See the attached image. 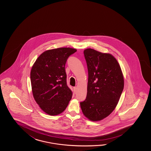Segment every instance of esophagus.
Instances as JSON below:
<instances>
[{
  "mask_svg": "<svg viewBox=\"0 0 151 151\" xmlns=\"http://www.w3.org/2000/svg\"><path fill=\"white\" fill-rule=\"evenodd\" d=\"M77 90V87H74V92H76Z\"/></svg>",
  "mask_w": 151,
  "mask_h": 151,
  "instance_id": "esophagus-1",
  "label": "esophagus"
}]
</instances>
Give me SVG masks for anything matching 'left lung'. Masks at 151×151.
<instances>
[{
    "mask_svg": "<svg viewBox=\"0 0 151 151\" xmlns=\"http://www.w3.org/2000/svg\"><path fill=\"white\" fill-rule=\"evenodd\" d=\"M88 69L86 99L80 103L83 115L92 122L100 121L112 112L124 86L121 68L114 57L92 48L83 51Z\"/></svg>",
    "mask_w": 151,
    "mask_h": 151,
    "instance_id": "8db88e82",
    "label": "left lung"
}]
</instances>
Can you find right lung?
I'll return each mask as SVG.
<instances>
[{
  "label": "right lung",
  "instance_id": "right-lung-1",
  "mask_svg": "<svg viewBox=\"0 0 151 151\" xmlns=\"http://www.w3.org/2000/svg\"><path fill=\"white\" fill-rule=\"evenodd\" d=\"M77 50L60 47L44 52L32 66L30 78L32 93L40 109L57 116L67 107L72 92L66 83L65 64Z\"/></svg>",
  "mask_w": 151,
  "mask_h": 151
}]
</instances>
